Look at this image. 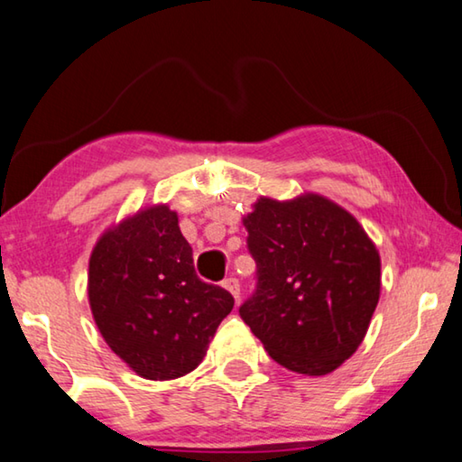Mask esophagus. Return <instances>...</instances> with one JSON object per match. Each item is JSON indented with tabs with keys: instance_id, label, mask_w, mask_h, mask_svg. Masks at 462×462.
<instances>
[{
	"instance_id": "1",
	"label": "esophagus",
	"mask_w": 462,
	"mask_h": 462,
	"mask_svg": "<svg viewBox=\"0 0 462 462\" xmlns=\"http://www.w3.org/2000/svg\"><path fill=\"white\" fill-rule=\"evenodd\" d=\"M224 289H226V291H230L232 293V297H234V300H240V283H238V279H234V277H230V279H226L224 281Z\"/></svg>"
}]
</instances>
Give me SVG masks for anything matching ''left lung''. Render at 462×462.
<instances>
[{"label": "left lung", "mask_w": 462, "mask_h": 462, "mask_svg": "<svg viewBox=\"0 0 462 462\" xmlns=\"http://www.w3.org/2000/svg\"><path fill=\"white\" fill-rule=\"evenodd\" d=\"M256 291L240 318L273 361L310 377L361 346L381 293V256L353 214L318 193L256 199L242 217Z\"/></svg>", "instance_id": "left-lung-1"}]
</instances>
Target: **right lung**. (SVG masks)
I'll return each instance as SVG.
<instances>
[{"mask_svg":"<svg viewBox=\"0 0 462 462\" xmlns=\"http://www.w3.org/2000/svg\"><path fill=\"white\" fill-rule=\"evenodd\" d=\"M89 308L107 346L140 377H183L234 308L226 289L195 275L193 250L167 203L101 234L89 256Z\"/></svg>","mask_w":462,"mask_h":462,"instance_id":"add662e5","label":"right lung"}]
</instances>
